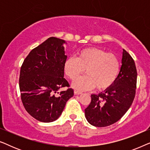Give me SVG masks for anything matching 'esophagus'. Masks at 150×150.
Returning <instances> with one entry per match:
<instances>
[{
	"label": "esophagus",
	"mask_w": 150,
	"mask_h": 150,
	"mask_svg": "<svg viewBox=\"0 0 150 150\" xmlns=\"http://www.w3.org/2000/svg\"><path fill=\"white\" fill-rule=\"evenodd\" d=\"M82 92L80 91H78V90H74V94L75 95H79V94H81Z\"/></svg>",
	"instance_id": "esophagus-1"
}]
</instances>
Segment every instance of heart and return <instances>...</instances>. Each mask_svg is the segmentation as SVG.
<instances>
[{
    "mask_svg": "<svg viewBox=\"0 0 150 150\" xmlns=\"http://www.w3.org/2000/svg\"><path fill=\"white\" fill-rule=\"evenodd\" d=\"M85 69L87 75L76 80L74 87L85 90L95 87L103 90L115 82L120 73V61L113 53H107L98 48H87L79 51L77 58L69 57L64 63L65 74L72 81Z\"/></svg>",
    "mask_w": 150,
    "mask_h": 150,
    "instance_id": "b5f03b06",
    "label": "heart"
}]
</instances>
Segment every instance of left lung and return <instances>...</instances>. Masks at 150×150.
I'll list each match as a JSON object with an SVG mask.
<instances>
[{"label":"left lung","mask_w":150,"mask_h":150,"mask_svg":"<svg viewBox=\"0 0 150 150\" xmlns=\"http://www.w3.org/2000/svg\"><path fill=\"white\" fill-rule=\"evenodd\" d=\"M122 62L113 85L104 92L91 96V102L85 109V115L92 126L106 127L115 124L132 105L136 93L137 71L134 60L124 49Z\"/></svg>","instance_id":"8db88e82"}]
</instances>
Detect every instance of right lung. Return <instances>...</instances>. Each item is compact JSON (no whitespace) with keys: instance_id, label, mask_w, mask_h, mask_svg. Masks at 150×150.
I'll use <instances>...</instances> for the list:
<instances>
[{"instance_id":"add662e5","label":"right lung","mask_w":150,"mask_h":150,"mask_svg":"<svg viewBox=\"0 0 150 150\" xmlns=\"http://www.w3.org/2000/svg\"><path fill=\"white\" fill-rule=\"evenodd\" d=\"M64 40L54 38L33 49L20 69L19 87L24 107L30 115L42 122L59 117L74 90L64 77L67 59ZM63 87L65 91L57 92Z\"/></svg>"}]
</instances>
